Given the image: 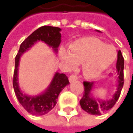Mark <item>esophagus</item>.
<instances>
[{"instance_id": "esophagus-1", "label": "esophagus", "mask_w": 133, "mask_h": 133, "mask_svg": "<svg viewBox=\"0 0 133 133\" xmlns=\"http://www.w3.org/2000/svg\"><path fill=\"white\" fill-rule=\"evenodd\" d=\"M69 82L72 83V82H74L75 81H77V80H78V77H77L76 75H71L69 76Z\"/></svg>"}]
</instances>
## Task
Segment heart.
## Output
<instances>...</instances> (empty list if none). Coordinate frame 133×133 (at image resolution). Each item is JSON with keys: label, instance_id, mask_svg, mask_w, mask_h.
I'll list each match as a JSON object with an SVG mask.
<instances>
[{"label": "heart", "instance_id": "b5f03b06", "mask_svg": "<svg viewBox=\"0 0 133 133\" xmlns=\"http://www.w3.org/2000/svg\"><path fill=\"white\" fill-rule=\"evenodd\" d=\"M116 57L117 52L112 46L95 37L80 38L70 45L69 50L64 47L59 50V58L66 67L72 69L82 63V72L89 79L101 75Z\"/></svg>", "mask_w": 133, "mask_h": 133}]
</instances>
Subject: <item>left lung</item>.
I'll use <instances>...</instances> for the list:
<instances>
[{
    "label": "left lung",
    "mask_w": 133,
    "mask_h": 133,
    "mask_svg": "<svg viewBox=\"0 0 133 133\" xmlns=\"http://www.w3.org/2000/svg\"><path fill=\"white\" fill-rule=\"evenodd\" d=\"M97 32H100L97 30ZM124 60L121 50L118 52V60L116 63V76L118 79L117 89L112 98L109 100L95 98L92 94L94 88V82H84V92L82 98L80 101V104L83 110L91 115H99L110 110L118 101L121 94V91L124 86Z\"/></svg>",
    "instance_id": "left-lung-1"
}]
</instances>
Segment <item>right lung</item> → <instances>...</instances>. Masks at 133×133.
<instances>
[{"mask_svg": "<svg viewBox=\"0 0 133 133\" xmlns=\"http://www.w3.org/2000/svg\"><path fill=\"white\" fill-rule=\"evenodd\" d=\"M61 29L49 26H41L25 39L20 46L15 57V69L13 76V87L20 104L29 113L34 115L47 114L55 107L60 92L69 84L68 78L64 73L55 72L46 89L37 95H29L21 91L18 84V66L21 55L38 41H43L57 53L61 41Z\"/></svg>", "mask_w": 133, "mask_h": 133, "instance_id": "add662e5", "label": "right lung"}]
</instances>
